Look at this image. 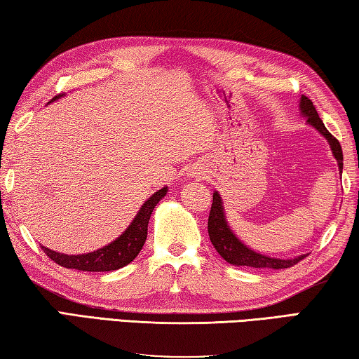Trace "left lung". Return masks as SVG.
I'll list each match as a JSON object with an SVG mask.
<instances>
[{
  "instance_id": "obj_1",
  "label": "left lung",
  "mask_w": 359,
  "mask_h": 359,
  "mask_svg": "<svg viewBox=\"0 0 359 359\" xmlns=\"http://www.w3.org/2000/svg\"><path fill=\"white\" fill-rule=\"evenodd\" d=\"M299 113L301 116L306 118V123L312 126L320 135L326 138L330 143V148L332 151V156L337 162L339 173L342 178V167H344V156L342 148L339 142L332 137L328 129L325 128L322 119H320L318 113L313 107L312 100L306 96H301L299 99ZM208 233L212 246L219 252L222 259L235 266H249V268H269V269H284L297 265L299 260H303L307 254L293 257V259H278V257H269L265 254L257 252V250L246 246L240 238L235 235V231L230 229L227 216H225L224 202L221 194L217 191L212 192V205L210 211L208 219Z\"/></svg>"
}]
</instances>
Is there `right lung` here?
<instances>
[{
    "label": "right lung",
    "instance_id": "add662e5",
    "mask_svg": "<svg viewBox=\"0 0 359 359\" xmlns=\"http://www.w3.org/2000/svg\"><path fill=\"white\" fill-rule=\"evenodd\" d=\"M62 94L52 99V102L60 99ZM168 187L163 186L162 189L154 192L147 202L142 205V208L137 211L134 221L129 224L116 240L107 244V246L100 248L97 250L88 254H79V255H67L61 252H55V250L48 249L46 246H41L43 252H46L50 259L58 265L69 268V269H79V271H115V269L123 268L135 259L140 254L144 241H147L148 235V222L151 217V212L156 208V205L167 196Z\"/></svg>",
    "mask_w": 359,
    "mask_h": 359
}]
</instances>
